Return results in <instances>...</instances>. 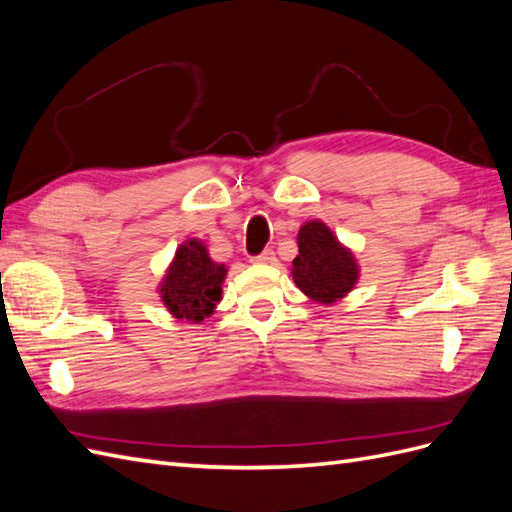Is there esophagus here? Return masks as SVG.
<instances>
[{"instance_id":"obj_1","label":"esophagus","mask_w":512,"mask_h":512,"mask_svg":"<svg viewBox=\"0 0 512 512\" xmlns=\"http://www.w3.org/2000/svg\"><path fill=\"white\" fill-rule=\"evenodd\" d=\"M254 265H271V262L275 260V252L273 250H265L262 254H258V256H252L250 258Z\"/></svg>"}]
</instances>
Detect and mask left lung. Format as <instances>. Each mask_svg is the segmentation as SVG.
I'll return each mask as SVG.
<instances>
[{
  "label": "left lung",
  "mask_w": 512,
  "mask_h": 512,
  "mask_svg": "<svg viewBox=\"0 0 512 512\" xmlns=\"http://www.w3.org/2000/svg\"><path fill=\"white\" fill-rule=\"evenodd\" d=\"M297 243L299 256L292 260V280L297 288L322 305L344 299L359 280L354 254L318 220L301 226Z\"/></svg>",
  "instance_id": "obj_1"
}]
</instances>
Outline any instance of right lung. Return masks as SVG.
I'll list each match as a JSON object with an SVG mask.
<instances>
[{"instance_id": "add662e5", "label": "right lung", "mask_w": 512, "mask_h": 512, "mask_svg": "<svg viewBox=\"0 0 512 512\" xmlns=\"http://www.w3.org/2000/svg\"><path fill=\"white\" fill-rule=\"evenodd\" d=\"M224 277L226 267L209 258L203 241H185L160 284L162 303L179 320L203 322L222 299Z\"/></svg>"}]
</instances>
